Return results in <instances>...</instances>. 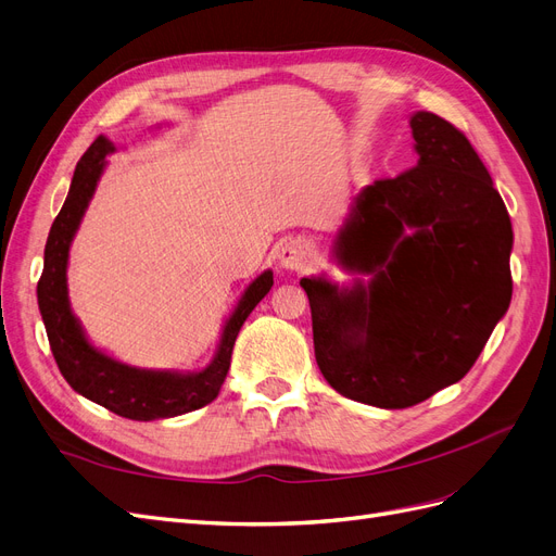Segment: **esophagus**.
I'll return each mask as SVG.
<instances>
[{"label":"esophagus","instance_id":"obj_1","mask_svg":"<svg viewBox=\"0 0 556 556\" xmlns=\"http://www.w3.org/2000/svg\"><path fill=\"white\" fill-rule=\"evenodd\" d=\"M278 260H280V266L290 268V271H299V268H304L311 262V248L304 239H290L282 243Z\"/></svg>","mask_w":556,"mask_h":556}]
</instances>
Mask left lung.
<instances>
[{"instance_id":"8db88e82","label":"left lung","mask_w":556,"mask_h":556,"mask_svg":"<svg viewBox=\"0 0 556 556\" xmlns=\"http://www.w3.org/2000/svg\"><path fill=\"white\" fill-rule=\"evenodd\" d=\"M410 127L417 166L366 185L333 245L371 282L301 278L325 380L390 410L459 382L513 296L510 215L476 148L435 113Z\"/></svg>"}]
</instances>
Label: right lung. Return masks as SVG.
I'll list each match as a JSON object with an SVG mask.
<instances>
[{
	"label": "right lung",
	"mask_w": 556,
	"mask_h": 556,
	"mask_svg": "<svg viewBox=\"0 0 556 556\" xmlns=\"http://www.w3.org/2000/svg\"><path fill=\"white\" fill-rule=\"evenodd\" d=\"M113 150L115 146L106 137H97L86 150V155L78 160L70 194H66L64 206L48 233L37 299L48 343L64 380L78 394L115 415L137 419V422H150V419L192 413L217 396L229 371L233 341H237L245 317L271 290L274 274L264 271L248 285V290L239 299V306L233 308L231 317L225 323L220 345H217L215 357L204 371H148V368H134L115 362L104 352L92 348L70 306L66 262H70L74 233L94 194L97 180L106 166L104 157L111 155Z\"/></svg>",
	"instance_id": "add662e5"
}]
</instances>
